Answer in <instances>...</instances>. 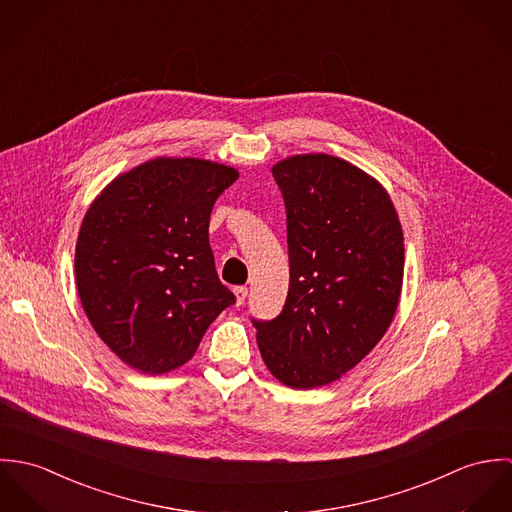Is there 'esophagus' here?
<instances>
[{
  "label": "esophagus",
  "instance_id": "esophagus-1",
  "mask_svg": "<svg viewBox=\"0 0 512 512\" xmlns=\"http://www.w3.org/2000/svg\"><path fill=\"white\" fill-rule=\"evenodd\" d=\"M234 295H236V305H244L248 290L244 286H238V288H234Z\"/></svg>",
  "mask_w": 512,
  "mask_h": 512
}]
</instances>
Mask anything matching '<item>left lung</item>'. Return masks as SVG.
<instances>
[{
	"mask_svg": "<svg viewBox=\"0 0 512 512\" xmlns=\"http://www.w3.org/2000/svg\"><path fill=\"white\" fill-rule=\"evenodd\" d=\"M272 175L286 205L290 288L278 317L252 325L270 372L315 388L359 365L390 327L402 226L380 183L339 157L295 155Z\"/></svg>",
	"mask_w": 512,
	"mask_h": 512,
	"instance_id": "8db88e82",
	"label": "left lung"
}]
</instances>
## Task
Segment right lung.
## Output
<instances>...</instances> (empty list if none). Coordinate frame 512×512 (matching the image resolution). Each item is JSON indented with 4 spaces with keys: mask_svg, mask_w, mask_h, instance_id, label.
Wrapping results in <instances>:
<instances>
[{
    "mask_svg": "<svg viewBox=\"0 0 512 512\" xmlns=\"http://www.w3.org/2000/svg\"><path fill=\"white\" fill-rule=\"evenodd\" d=\"M238 171L159 157L114 179L82 220L74 274L98 337L126 365L163 374L185 365L207 327L236 301L209 244L215 201Z\"/></svg>",
    "mask_w": 512,
    "mask_h": 512,
    "instance_id": "add662e5",
    "label": "right lung"
}]
</instances>
